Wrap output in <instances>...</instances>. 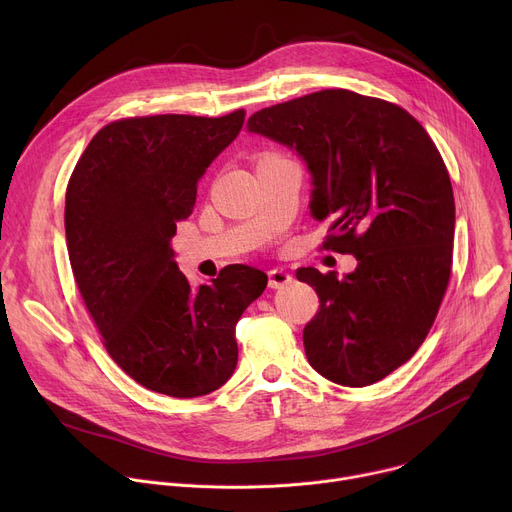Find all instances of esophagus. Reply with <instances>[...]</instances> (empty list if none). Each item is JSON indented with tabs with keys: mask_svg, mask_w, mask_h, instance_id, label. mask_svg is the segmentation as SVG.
<instances>
[{
	"mask_svg": "<svg viewBox=\"0 0 512 512\" xmlns=\"http://www.w3.org/2000/svg\"><path fill=\"white\" fill-rule=\"evenodd\" d=\"M291 281H294V277H291V273L285 271V269H271L269 271V287L271 289H281V287L289 285Z\"/></svg>",
	"mask_w": 512,
	"mask_h": 512,
	"instance_id": "34e87169",
	"label": "esophagus"
}]
</instances>
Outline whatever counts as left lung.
Instances as JSON below:
<instances>
[{"label": "left lung", "mask_w": 512, "mask_h": 512, "mask_svg": "<svg viewBox=\"0 0 512 512\" xmlns=\"http://www.w3.org/2000/svg\"><path fill=\"white\" fill-rule=\"evenodd\" d=\"M247 131L304 160L310 214L332 221L324 247L358 259L342 279L296 273L320 298L308 362L344 387L385 379L425 340L450 281L456 206L440 152L405 109L346 89L261 109Z\"/></svg>", "instance_id": "left-lung-1"}]
</instances>
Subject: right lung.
Returning <instances> with one entry per match:
<instances>
[{"label":"right lung","instance_id":"obj_1","mask_svg":"<svg viewBox=\"0 0 512 512\" xmlns=\"http://www.w3.org/2000/svg\"><path fill=\"white\" fill-rule=\"evenodd\" d=\"M243 121V109L113 121L66 188L68 257L87 310L111 358L156 393L192 399L223 387L239 358L235 326L267 285L261 269L237 263L192 287L172 249L198 180Z\"/></svg>","mask_w":512,"mask_h":512}]
</instances>
